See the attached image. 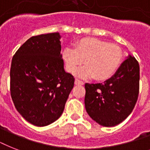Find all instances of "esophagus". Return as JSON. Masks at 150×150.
Instances as JSON below:
<instances>
[{"mask_svg":"<svg viewBox=\"0 0 150 150\" xmlns=\"http://www.w3.org/2000/svg\"><path fill=\"white\" fill-rule=\"evenodd\" d=\"M75 84L77 85V86H82V85H84V82H82V81H80L79 79H76L75 80Z\"/></svg>","mask_w":150,"mask_h":150,"instance_id":"34e87169","label":"esophagus"}]
</instances>
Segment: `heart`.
I'll return each mask as SVG.
<instances>
[{
  "label": "heart",
  "mask_w": 150,
  "mask_h": 150,
  "mask_svg": "<svg viewBox=\"0 0 150 150\" xmlns=\"http://www.w3.org/2000/svg\"><path fill=\"white\" fill-rule=\"evenodd\" d=\"M62 57L69 72H75L84 60L86 66L76 70L75 75L81 79L93 77L97 81H103L117 70L123 54L118 46L96 38H84L76 43L75 49L64 48Z\"/></svg>",
  "instance_id": "1"
}]
</instances>
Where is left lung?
<instances>
[{
  "instance_id": "left-lung-1",
  "label": "left lung",
  "mask_w": 150,
  "mask_h": 150,
  "mask_svg": "<svg viewBox=\"0 0 150 150\" xmlns=\"http://www.w3.org/2000/svg\"><path fill=\"white\" fill-rule=\"evenodd\" d=\"M85 107L93 121L113 127L127 118L135 107L139 89V65L128 54L114 75L103 83L85 84Z\"/></svg>"
}]
</instances>
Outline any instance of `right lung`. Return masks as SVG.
Returning <instances> with one entry per match:
<instances>
[{"instance_id": "obj_1", "label": "right lung", "mask_w": 150, "mask_h": 150, "mask_svg": "<svg viewBox=\"0 0 150 150\" xmlns=\"http://www.w3.org/2000/svg\"><path fill=\"white\" fill-rule=\"evenodd\" d=\"M59 33L41 34L16 51L10 71L11 95L19 114L33 125L61 117L75 79L64 68Z\"/></svg>"}]
</instances>
